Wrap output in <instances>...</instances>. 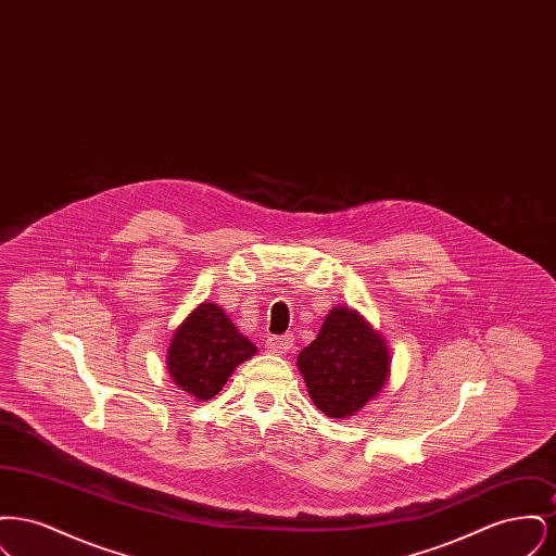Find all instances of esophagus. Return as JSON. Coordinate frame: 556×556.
I'll return each mask as SVG.
<instances>
[{
    "instance_id": "34e87169",
    "label": "esophagus",
    "mask_w": 556,
    "mask_h": 556,
    "mask_svg": "<svg viewBox=\"0 0 556 556\" xmlns=\"http://www.w3.org/2000/svg\"><path fill=\"white\" fill-rule=\"evenodd\" d=\"M266 350L273 354H288L293 348V336L286 333V336H277V338H268L266 340Z\"/></svg>"
}]
</instances>
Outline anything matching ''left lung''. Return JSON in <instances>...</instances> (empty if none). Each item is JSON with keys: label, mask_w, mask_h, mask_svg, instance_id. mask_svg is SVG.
<instances>
[{"label": "left lung", "mask_w": 556, "mask_h": 556, "mask_svg": "<svg viewBox=\"0 0 556 556\" xmlns=\"http://www.w3.org/2000/svg\"><path fill=\"white\" fill-rule=\"evenodd\" d=\"M308 396L331 419L356 415L390 379L392 354L386 338L354 308L336 306L317 340L298 354Z\"/></svg>", "instance_id": "left-lung-1"}]
</instances>
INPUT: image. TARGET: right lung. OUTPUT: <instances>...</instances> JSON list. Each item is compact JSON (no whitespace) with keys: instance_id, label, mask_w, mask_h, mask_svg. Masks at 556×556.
<instances>
[{"instance_id":"right-lung-1","label":"right lung","mask_w":556,"mask_h":556,"mask_svg":"<svg viewBox=\"0 0 556 556\" xmlns=\"http://www.w3.org/2000/svg\"><path fill=\"white\" fill-rule=\"evenodd\" d=\"M256 354V345L212 302L198 304L173 331L166 369L177 388L195 400H211L233 370Z\"/></svg>"}]
</instances>
